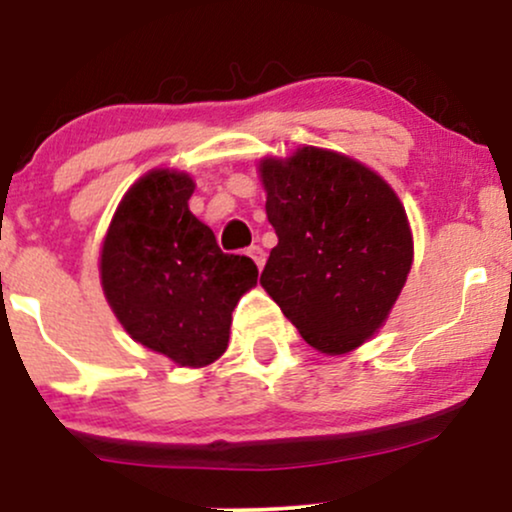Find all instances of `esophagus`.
<instances>
[{"label": "esophagus", "mask_w": 512, "mask_h": 512, "mask_svg": "<svg viewBox=\"0 0 512 512\" xmlns=\"http://www.w3.org/2000/svg\"><path fill=\"white\" fill-rule=\"evenodd\" d=\"M248 255L252 257V262H255L257 267L262 269V264H264V257H267V255H264V250L260 248V245H250V248H248Z\"/></svg>", "instance_id": "obj_1"}]
</instances>
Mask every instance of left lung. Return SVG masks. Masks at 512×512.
<instances>
[{"label": "left lung", "mask_w": 512, "mask_h": 512, "mask_svg": "<svg viewBox=\"0 0 512 512\" xmlns=\"http://www.w3.org/2000/svg\"><path fill=\"white\" fill-rule=\"evenodd\" d=\"M276 248L260 284L301 337L346 354L385 322L411 269V231L395 192L373 170L303 146L260 166Z\"/></svg>", "instance_id": "1"}]
</instances>
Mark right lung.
<instances>
[{"mask_svg":"<svg viewBox=\"0 0 512 512\" xmlns=\"http://www.w3.org/2000/svg\"><path fill=\"white\" fill-rule=\"evenodd\" d=\"M185 173L151 170L117 207L101 255L105 298L122 327L180 366H207L228 346L231 315L257 264L226 255L187 199Z\"/></svg>","mask_w":512,"mask_h":512,"instance_id":"add662e5","label":"right lung"}]
</instances>
